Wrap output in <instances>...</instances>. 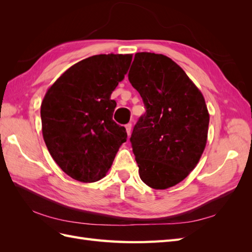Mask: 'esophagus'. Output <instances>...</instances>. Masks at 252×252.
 Returning a JSON list of instances; mask_svg holds the SVG:
<instances>
[{
    "instance_id": "1",
    "label": "esophagus",
    "mask_w": 252,
    "mask_h": 252,
    "mask_svg": "<svg viewBox=\"0 0 252 252\" xmlns=\"http://www.w3.org/2000/svg\"><path fill=\"white\" fill-rule=\"evenodd\" d=\"M125 127H126V131H127L128 136H130L131 130H132V125H131V124H127Z\"/></svg>"
}]
</instances>
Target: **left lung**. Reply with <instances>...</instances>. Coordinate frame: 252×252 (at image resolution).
<instances>
[{"instance_id":"obj_1","label":"left lung","mask_w":252,"mask_h":252,"mask_svg":"<svg viewBox=\"0 0 252 252\" xmlns=\"http://www.w3.org/2000/svg\"><path fill=\"white\" fill-rule=\"evenodd\" d=\"M128 79L146 107L130 138L140 178L170 188L195 168L207 144L204 95L177 63L154 52L135 53Z\"/></svg>"}]
</instances>
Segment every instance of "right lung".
<instances>
[{
  "label": "right lung",
  "mask_w": 252,
  "mask_h": 252,
  "mask_svg": "<svg viewBox=\"0 0 252 252\" xmlns=\"http://www.w3.org/2000/svg\"><path fill=\"white\" fill-rule=\"evenodd\" d=\"M132 55H97L61 74L41 105L42 133L50 156L66 174L83 183L103 179L127 140L112 120V91L123 81Z\"/></svg>",
  "instance_id": "right-lung-1"
}]
</instances>
